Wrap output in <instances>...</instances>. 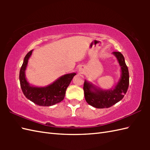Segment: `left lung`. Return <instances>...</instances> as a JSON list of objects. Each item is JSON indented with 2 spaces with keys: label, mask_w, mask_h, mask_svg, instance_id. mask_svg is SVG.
Masks as SVG:
<instances>
[{
  "label": "left lung",
  "mask_w": 150,
  "mask_h": 150,
  "mask_svg": "<svg viewBox=\"0 0 150 150\" xmlns=\"http://www.w3.org/2000/svg\"><path fill=\"white\" fill-rule=\"evenodd\" d=\"M121 68V77L114 88L103 90L91 83L84 81V93L87 103L96 108H107L112 106L122 100L129 86V71L124 57L120 52H114Z\"/></svg>",
  "instance_id": "1"
}]
</instances>
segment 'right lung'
<instances>
[{
	"instance_id": "add662e5",
	"label": "right lung",
	"mask_w": 150,
	"mask_h": 150,
	"mask_svg": "<svg viewBox=\"0 0 150 150\" xmlns=\"http://www.w3.org/2000/svg\"><path fill=\"white\" fill-rule=\"evenodd\" d=\"M32 52L33 50L25 56L19 73V80L22 92L27 98L39 106H50L60 103L64 98L66 89L76 73H72L64 75L46 87L30 86L26 79L25 71L28 59L32 54Z\"/></svg>"
}]
</instances>
